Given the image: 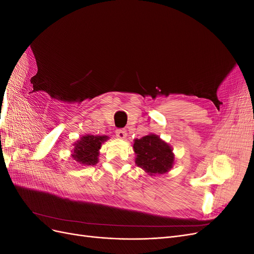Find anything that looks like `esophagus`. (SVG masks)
<instances>
[{
  "instance_id": "obj_1",
  "label": "esophagus",
  "mask_w": 254,
  "mask_h": 254,
  "mask_svg": "<svg viewBox=\"0 0 254 254\" xmlns=\"http://www.w3.org/2000/svg\"><path fill=\"white\" fill-rule=\"evenodd\" d=\"M115 134H117V136L119 137V139H125V137L127 136V131L125 129H117V131H115Z\"/></svg>"
}]
</instances>
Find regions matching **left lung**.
I'll use <instances>...</instances> for the list:
<instances>
[{
  "instance_id": "1",
  "label": "left lung",
  "mask_w": 254,
  "mask_h": 254,
  "mask_svg": "<svg viewBox=\"0 0 254 254\" xmlns=\"http://www.w3.org/2000/svg\"><path fill=\"white\" fill-rule=\"evenodd\" d=\"M135 164L145 172L164 174L173 167L174 155L171 146L156 134H149L134 140Z\"/></svg>"
}]
</instances>
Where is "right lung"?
Wrapping results in <instances>:
<instances>
[{
  "instance_id": "add662e5",
  "label": "right lung",
  "mask_w": 254,
  "mask_h": 254,
  "mask_svg": "<svg viewBox=\"0 0 254 254\" xmlns=\"http://www.w3.org/2000/svg\"><path fill=\"white\" fill-rule=\"evenodd\" d=\"M108 136L107 135H84L75 144L73 159L79 164L94 165L98 161V150Z\"/></svg>"
}]
</instances>
